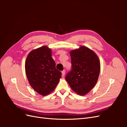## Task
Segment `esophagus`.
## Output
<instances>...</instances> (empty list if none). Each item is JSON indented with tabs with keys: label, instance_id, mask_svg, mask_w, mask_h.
Masks as SVG:
<instances>
[{
	"label": "esophagus",
	"instance_id": "1",
	"mask_svg": "<svg viewBox=\"0 0 127 127\" xmlns=\"http://www.w3.org/2000/svg\"><path fill=\"white\" fill-rule=\"evenodd\" d=\"M65 72H66V71H65V70H64L62 71V72H61V73H62V76H64V75H65Z\"/></svg>",
	"mask_w": 127,
	"mask_h": 127
}]
</instances>
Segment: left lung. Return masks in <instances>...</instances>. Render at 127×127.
<instances>
[{
    "label": "left lung",
    "instance_id": "left-lung-1",
    "mask_svg": "<svg viewBox=\"0 0 127 127\" xmlns=\"http://www.w3.org/2000/svg\"><path fill=\"white\" fill-rule=\"evenodd\" d=\"M71 70L66 76L73 91L80 95L90 92L96 84L100 72V61L91 49L81 46L70 52Z\"/></svg>",
    "mask_w": 127,
    "mask_h": 127
}]
</instances>
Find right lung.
<instances>
[{
	"label": "right lung",
	"instance_id": "right-lung-1",
	"mask_svg": "<svg viewBox=\"0 0 127 127\" xmlns=\"http://www.w3.org/2000/svg\"><path fill=\"white\" fill-rule=\"evenodd\" d=\"M47 46L33 50L27 56L25 68L29 84L37 93L45 96L55 89L61 77Z\"/></svg>",
	"mask_w": 127,
	"mask_h": 127
}]
</instances>
